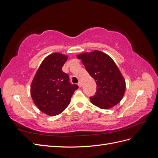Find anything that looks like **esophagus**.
Masks as SVG:
<instances>
[{
	"mask_svg": "<svg viewBox=\"0 0 158 158\" xmlns=\"http://www.w3.org/2000/svg\"><path fill=\"white\" fill-rule=\"evenodd\" d=\"M78 85H79V87H81L82 85V82H81V81H79V82L78 83Z\"/></svg>",
	"mask_w": 158,
	"mask_h": 158,
	"instance_id": "esophagus-1",
	"label": "esophagus"
}]
</instances>
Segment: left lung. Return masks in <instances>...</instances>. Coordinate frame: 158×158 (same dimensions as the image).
<instances>
[{"mask_svg": "<svg viewBox=\"0 0 158 158\" xmlns=\"http://www.w3.org/2000/svg\"><path fill=\"white\" fill-rule=\"evenodd\" d=\"M85 69L95 80L97 89L91 103L101 109L114 107L122 99L125 91V80L113 59L104 52L94 51L80 54Z\"/></svg>", "mask_w": 158, "mask_h": 158, "instance_id": "obj_1", "label": "left lung"}]
</instances>
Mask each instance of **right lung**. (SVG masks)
Returning a JSON list of instances; mask_svg holds the SVG:
<instances>
[{
  "instance_id": "add662e5",
  "label": "right lung",
  "mask_w": 158,
  "mask_h": 158,
  "mask_svg": "<svg viewBox=\"0 0 158 158\" xmlns=\"http://www.w3.org/2000/svg\"><path fill=\"white\" fill-rule=\"evenodd\" d=\"M67 56L52 53L43 60L31 85L33 101L41 111L57 115L67 107L78 85L70 82L68 74L62 70Z\"/></svg>"
}]
</instances>
